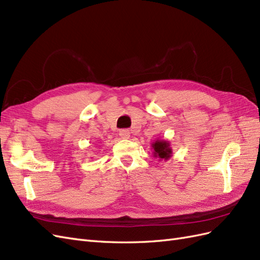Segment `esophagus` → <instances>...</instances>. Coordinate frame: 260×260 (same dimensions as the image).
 I'll return each instance as SVG.
<instances>
[{"label":"esophagus","instance_id":"esophagus-1","mask_svg":"<svg viewBox=\"0 0 260 260\" xmlns=\"http://www.w3.org/2000/svg\"><path fill=\"white\" fill-rule=\"evenodd\" d=\"M119 136L121 139H129L130 138V131L129 130H120L119 131Z\"/></svg>","mask_w":260,"mask_h":260}]
</instances>
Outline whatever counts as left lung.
I'll return each mask as SVG.
<instances>
[{
    "instance_id": "obj_1",
    "label": "left lung",
    "mask_w": 260,
    "mask_h": 260,
    "mask_svg": "<svg viewBox=\"0 0 260 260\" xmlns=\"http://www.w3.org/2000/svg\"><path fill=\"white\" fill-rule=\"evenodd\" d=\"M153 156L157 157L159 160H168L173 155V150L170 141L166 140H156L152 143Z\"/></svg>"
}]
</instances>
